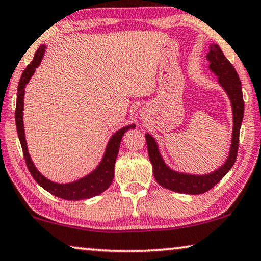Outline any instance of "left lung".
Here are the masks:
<instances>
[{
    "label": "left lung",
    "instance_id": "left-lung-1",
    "mask_svg": "<svg viewBox=\"0 0 261 261\" xmlns=\"http://www.w3.org/2000/svg\"><path fill=\"white\" fill-rule=\"evenodd\" d=\"M206 58L210 61V69L218 76V82L226 91L232 104L233 132L230 154H228L226 162L221 168L208 174L196 176V174L180 173L166 166L161 153H159L158 145L154 138L151 135L146 134L145 139L147 144V152H149V158L153 168L154 179L163 188L169 189L174 192L200 194L211 190L231 170L236 162L237 153H238L239 132L244 117L242 82L239 80L234 67L225 57L219 45L210 44V51Z\"/></svg>",
    "mask_w": 261,
    "mask_h": 261
}]
</instances>
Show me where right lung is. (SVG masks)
<instances>
[{"instance_id": "right-lung-1", "label": "right lung", "mask_w": 261, "mask_h": 261, "mask_svg": "<svg viewBox=\"0 0 261 261\" xmlns=\"http://www.w3.org/2000/svg\"><path fill=\"white\" fill-rule=\"evenodd\" d=\"M45 51V45H41L35 53L34 60L31 63L25 68L23 71L21 80H19L18 88H17V100H16V110H15V120H16V127L19 142H21V146L23 150V155H24L27 166H28L29 172L35 180L40 184L42 188L46 191L50 192L54 196L65 200H81V199H88V198H92L95 196H98L102 192L110 186L115 176V162L117 158L120 141H122L123 136L125 132L135 127V124L132 125H127L123 129L118 130L115 135H112L110 141L108 143L106 153L103 155L102 162L99 165L92 171L90 174L85 176L81 179L69 182V184H57L51 180L46 179L44 176L38 172L37 169L35 168L33 161H31L28 147H27L25 142V135H24V126H23V98H24V88L27 83H28L31 76L34 75L35 69L40 65L42 58H43Z\"/></svg>"}]
</instances>
